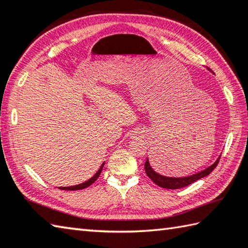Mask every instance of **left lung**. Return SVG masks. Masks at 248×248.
<instances>
[{"instance_id":"1","label":"left lung","mask_w":248,"mask_h":248,"mask_svg":"<svg viewBox=\"0 0 248 248\" xmlns=\"http://www.w3.org/2000/svg\"><path fill=\"white\" fill-rule=\"evenodd\" d=\"M219 160H220V156H218L217 160L215 161L214 164H212L211 166H208L205 168V170L197 172V174H193L186 177H167V176L158 174V172H156L151 167L149 158H147L146 163H144V170H146V174L148 175L149 178H150L154 184L157 185L158 186H161V188L174 190V189L184 188V186L193 184L194 181L203 178V177L208 176L215 170V167L217 166Z\"/></svg>"}]
</instances>
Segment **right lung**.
Wrapping results in <instances>:
<instances>
[{
  "instance_id": "right-lung-1",
  "label": "right lung",
  "mask_w": 248,
  "mask_h": 248,
  "mask_svg": "<svg viewBox=\"0 0 248 248\" xmlns=\"http://www.w3.org/2000/svg\"><path fill=\"white\" fill-rule=\"evenodd\" d=\"M104 165H105V162L102 163L101 166L99 170H97L96 174L92 177V178H90L88 180H86L85 182H83V184H78V185H76V186H59L58 189H62V190H68V191H72V190H82V189H85L87 188V186H90L91 185L94 184V182L97 180L98 177H99V175L101 174L102 171V168H104Z\"/></svg>"
}]
</instances>
